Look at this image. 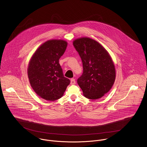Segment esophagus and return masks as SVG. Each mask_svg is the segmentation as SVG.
Listing matches in <instances>:
<instances>
[{
	"label": "esophagus",
	"instance_id": "34e87169",
	"mask_svg": "<svg viewBox=\"0 0 147 147\" xmlns=\"http://www.w3.org/2000/svg\"><path fill=\"white\" fill-rule=\"evenodd\" d=\"M76 84V81H75V79H71V84L72 85H74V84Z\"/></svg>",
	"mask_w": 147,
	"mask_h": 147
}]
</instances>
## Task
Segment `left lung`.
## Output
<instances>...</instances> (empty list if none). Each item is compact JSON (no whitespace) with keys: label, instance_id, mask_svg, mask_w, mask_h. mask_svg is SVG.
Masks as SVG:
<instances>
[{"label":"left lung","instance_id":"left-lung-1","mask_svg":"<svg viewBox=\"0 0 147 147\" xmlns=\"http://www.w3.org/2000/svg\"><path fill=\"white\" fill-rule=\"evenodd\" d=\"M73 45L83 67L78 84L86 98H101L111 89L115 80V68L110 55L100 43L88 37L77 38Z\"/></svg>","mask_w":147,"mask_h":147}]
</instances>
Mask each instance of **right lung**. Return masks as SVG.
<instances>
[{
	"mask_svg": "<svg viewBox=\"0 0 147 147\" xmlns=\"http://www.w3.org/2000/svg\"><path fill=\"white\" fill-rule=\"evenodd\" d=\"M67 46L64 40H49L36 50L29 61L28 76L30 85L45 100L52 101L61 98L70 83L64 76L59 63Z\"/></svg>",
	"mask_w": 147,
	"mask_h": 147,
	"instance_id": "right-lung-1",
	"label": "right lung"
}]
</instances>
